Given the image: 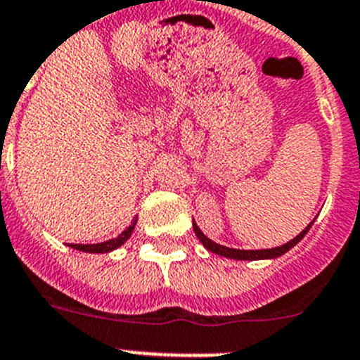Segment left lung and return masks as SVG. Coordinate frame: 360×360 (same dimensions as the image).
Here are the masks:
<instances>
[{"label": "left lung", "instance_id": "left-lung-1", "mask_svg": "<svg viewBox=\"0 0 360 360\" xmlns=\"http://www.w3.org/2000/svg\"><path fill=\"white\" fill-rule=\"evenodd\" d=\"M310 226H312V222H310L309 226H307L303 231L300 233V235L296 236V238H292L290 242H287V244L283 245H278V248H273V249H257V251H245V249H231V248H226V245H220V244H215L213 240H210L208 236L204 235L202 231L199 229V226L193 222V231H195L197 238H199L200 242H202V245L208 251L215 252V255H220V257H226V258H233V260H267V258H278L281 257L283 252H287L289 249H292L294 245L297 244V242L303 238V236L307 235V231L310 229Z\"/></svg>", "mask_w": 360, "mask_h": 360}]
</instances>
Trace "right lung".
<instances>
[{"label": "right lung", "instance_id": "add662e5", "mask_svg": "<svg viewBox=\"0 0 360 360\" xmlns=\"http://www.w3.org/2000/svg\"><path fill=\"white\" fill-rule=\"evenodd\" d=\"M136 220H138V217H136L134 220L131 222V226H129L127 229H125L122 235L118 236V238H111V240H105V242H100V244H71L70 248L73 249H79V251H84V252H109L112 251V249L120 248V245L124 244L125 240H127L129 236L132 235V229H134L136 226Z\"/></svg>", "mask_w": 360, "mask_h": 360}]
</instances>
